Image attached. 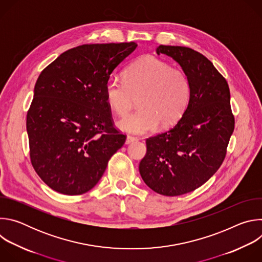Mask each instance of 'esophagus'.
Here are the masks:
<instances>
[{
  "instance_id": "esophagus-1",
  "label": "esophagus",
  "mask_w": 262,
  "mask_h": 262,
  "mask_svg": "<svg viewBox=\"0 0 262 262\" xmlns=\"http://www.w3.org/2000/svg\"><path fill=\"white\" fill-rule=\"evenodd\" d=\"M137 140H138V138H136V137L127 136V137H126V141H125V143H126V144H130V143H133V142H135V141H137Z\"/></svg>"
}]
</instances>
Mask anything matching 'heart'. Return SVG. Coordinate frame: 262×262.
Listing matches in <instances>:
<instances>
[{
  "label": "heart",
  "mask_w": 262,
  "mask_h": 262,
  "mask_svg": "<svg viewBox=\"0 0 262 262\" xmlns=\"http://www.w3.org/2000/svg\"><path fill=\"white\" fill-rule=\"evenodd\" d=\"M107 104L123 116L133 106L139 108L118 121L123 132L143 135L174 125L183 115L191 97L188 76L172 68L166 61L151 55L144 56L125 70V79L111 76L104 85Z\"/></svg>",
  "instance_id": "1"
}]
</instances>
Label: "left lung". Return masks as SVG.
Returning <instances> with one entry per match:
<instances>
[{
	"instance_id": "left-lung-1",
	"label": "left lung",
	"mask_w": 262,
	"mask_h": 262,
	"mask_svg": "<svg viewBox=\"0 0 262 262\" xmlns=\"http://www.w3.org/2000/svg\"><path fill=\"white\" fill-rule=\"evenodd\" d=\"M188 76L191 97L182 117L169 130L146 140L139 171L158 194L179 196L204 184L221 167L234 130L227 81L202 54L190 48L160 46Z\"/></svg>"
}]
</instances>
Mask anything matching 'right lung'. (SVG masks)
I'll use <instances>...</instances> for the list:
<instances>
[{
    "mask_svg": "<svg viewBox=\"0 0 262 262\" xmlns=\"http://www.w3.org/2000/svg\"><path fill=\"white\" fill-rule=\"evenodd\" d=\"M136 42L83 45L61 54L37 79L27 113L30 159L54 191L74 196L99 181L125 143L114 125L104 85Z\"/></svg>",
    "mask_w": 262,
    "mask_h": 262,
    "instance_id": "right-lung-1",
    "label": "right lung"
}]
</instances>
